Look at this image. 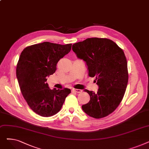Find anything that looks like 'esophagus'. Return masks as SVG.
<instances>
[{"instance_id":"1","label":"esophagus","mask_w":149,"mask_h":149,"mask_svg":"<svg viewBox=\"0 0 149 149\" xmlns=\"http://www.w3.org/2000/svg\"><path fill=\"white\" fill-rule=\"evenodd\" d=\"M72 91L76 92V93H81L82 92V90L78 89H72Z\"/></svg>"}]
</instances>
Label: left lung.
Masks as SVG:
<instances>
[{"instance_id":"obj_1","label":"left lung","mask_w":149,"mask_h":149,"mask_svg":"<svg viewBox=\"0 0 149 149\" xmlns=\"http://www.w3.org/2000/svg\"><path fill=\"white\" fill-rule=\"evenodd\" d=\"M72 50L86 62L89 75L95 77L97 93L87 89L90 101L82 106L83 111L94 118H102L118 107L128 83L127 62L123 49L106 38H88L74 43Z\"/></svg>"}]
</instances>
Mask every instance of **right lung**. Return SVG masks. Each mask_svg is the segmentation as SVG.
<instances>
[{"mask_svg":"<svg viewBox=\"0 0 149 149\" xmlns=\"http://www.w3.org/2000/svg\"><path fill=\"white\" fill-rule=\"evenodd\" d=\"M72 44L48 42L27 46L22 51L16 66V76L23 97L37 114L51 116L58 112L70 89H51L47 77L57 69L60 58L71 49Z\"/></svg>","mask_w":149,"mask_h":149,"instance_id":"obj_1","label":"right lung"}]
</instances>
